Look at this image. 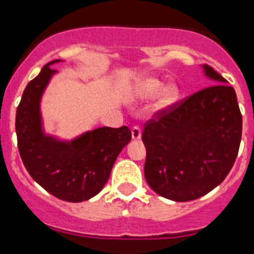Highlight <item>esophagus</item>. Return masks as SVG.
Masks as SVG:
<instances>
[{"instance_id": "1", "label": "esophagus", "mask_w": 254, "mask_h": 254, "mask_svg": "<svg viewBox=\"0 0 254 254\" xmlns=\"http://www.w3.org/2000/svg\"><path fill=\"white\" fill-rule=\"evenodd\" d=\"M140 136H142V131H140V127H134L133 129H131V138H133L134 140H138V139H140Z\"/></svg>"}]
</instances>
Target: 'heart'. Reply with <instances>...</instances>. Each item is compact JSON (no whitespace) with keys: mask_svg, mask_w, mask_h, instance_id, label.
<instances>
[{"mask_svg":"<svg viewBox=\"0 0 254 254\" xmlns=\"http://www.w3.org/2000/svg\"><path fill=\"white\" fill-rule=\"evenodd\" d=\"M157 110L165 111L173 107L180 98V89L176 84H167L160 79L156 78H143L139 81H136L131 89V94L139 100H152L158 96Z\"/></svg>","mask_w":254,"mask_h":254,"instance_id":"heart-1","label":"heart"}]
</instances>
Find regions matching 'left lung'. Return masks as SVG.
I'll return each instance as SVG.
<instances>
[{
    "label": "left lung",
    "mask_w": 254,
    "mask_h": 254,
    "mask_svg": "<svg viewBox=\"0 0 254 254\" xmlns=\"http://www.w3.org/2000/svg\"><path fill=\"white\" fill-rule=\"evenodd\" d=\"M213 85L147 123L144 176L161 197L187 202L215 189L230 173L242 139V114L234 88L208 65Z\"/></svg>",
    "instance_id": "obj_1"
}]
</instances>
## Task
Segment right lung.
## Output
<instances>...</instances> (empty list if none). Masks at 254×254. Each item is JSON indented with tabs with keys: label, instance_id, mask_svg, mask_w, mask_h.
<instances>
[{
	"label": "right lung",
	"instance_id": "obj_1",
	"mask_svg": "<svg viewBox=\"0 0 254 254\" xmlns=\"http://www.w3.org/2000/svg\"><path fill=\"white\" fill-rule=\"evenodd\" d=\"M43 66L29 81L16 110L17 147L29 175L55 197L83 202L102 190L121 149L131 139L127 127L88 130L74 139L46 133L41 112L42 96L56 70Z\"/></svg>",
	"mask_w": 254,
	"mask_h": 254
}]
</instances>
